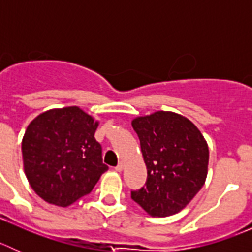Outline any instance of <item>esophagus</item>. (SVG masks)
<instances>
[{
  "label": "esophagus",
  "mask_w": 252,
  "mask_h": 252,
  "mask_svg": "<svg viewBox=\"0 0 252 252\" xmlns=\"http://www.w3.org/2000/svg\"><path fill=\"white\" fill-rule=\"evenodd\" d=\"M124 168H125V162L124 161H120L119 162V165H117V166H116V170H117V171H122V170H124Z\"/></svg>",
  "instance_id": "obj_1"
}]
</instances>
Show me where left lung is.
Segmentation results:
<instances>
[{"label":"left lung","instance_id":"1","mask_svg":"<svg viewBox=\"0 0 252 252\" xmlns=\"http://www.w3.org/2000/svg\"><path fill=\"white\" fill-rule=\"evenodd\" d=\"M148 169L145 187L131 198L153 217L180 212L203 187L209 151L201 131L184 116L158 111L132 120Z\"/></svg>","mask_w":252,"mask_h":252}]
</instances>
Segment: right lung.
<instances>
[{
	"label": "right lung",
	"mask_w": 252,
	"mask_h": 252,
	"mask_svg": "<svg viewBox=\"0 0 252 252\" xmlns=\"http://www.w3.org/2000/svg\"><path fill=\"white\" fill-rule=\"evenodd\" d=\"M98 122L77 106L53 108L35 117L22 139L24 170L44 201L68 207L90 194L108 170L95 141Z\"/></svg>",
	"instance_id": "1"
}]
</instances>
